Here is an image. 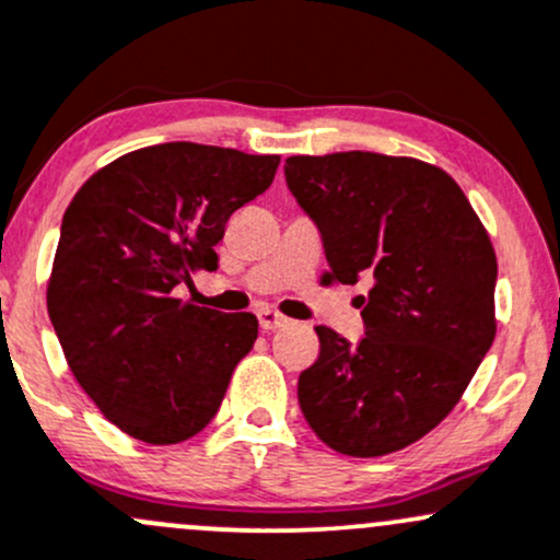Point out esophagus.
<instances>
[{
    "mask_svg": "<svg viewBox=\"0 0 560 560\" xmlns=\"http://www.w3.org/2000/svg\"><path fill=\"white\" fill-rule=\"evenodd\" d=\"M257 322H260V327L266 331H273V329L287 327V324H290V318L281 316V313L273 308H260L257 311Z\"/></svg>",
    "mask_w": 560,
    "mask_h": 560,
    "instance_id": "esophagus-1",
    "label": "esophagus"
}]
</instances>
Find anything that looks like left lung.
<instances>
[{
  "label": "left lung",
  "instance_id": "left-lung-1",
  "mask_svg": "<svg viewBox=\"0 0 560 560\" xmlns=\"http://www.w3.org/2000/svg\"><path fill=\"white\" fill-rule=\"evenodd\" d=\"M287 186L322 233L327 279L355 284L364 337L316 327L298 380L313 433L350 457H383L430 433L494 342L497 257L463 188L409 156H290Z\"/></svg>",
  "mask_w": 560,
  "mask_h": 560
}]
</instances>
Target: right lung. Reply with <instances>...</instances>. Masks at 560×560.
<instances>
[{
	"instance_id": "1",
	"label": "right lung",
	"mask_w": 560,
	"mask_h": 560,
	"mask_svg": "<svg viewBox=\"0 0 560 560\" xmlns=\"http://www.w3.org/2000/svg\"><path fill=\"white\" fill-rule=\"evenodd\" d=\"M279 162L149 145L97 170L66 210L47 311L77 383L132 439L164 446L205 430L255 346L252 313L199 308L172 290L218 270L225 223Z\"/></svg>"
}]
</instances>
